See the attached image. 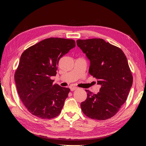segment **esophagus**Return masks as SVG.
<instances>
[{"mask_svg": "<svg viewBox=\"0 0 146 146\" xmlns=\"http://www.w3.org/2000/svg\"><path fill=\"white\" fill-rule=\"evenodd\" d=\"M77 89H78V87H76V86H72V87L70 88L71 91H72V92L76 90H77Z\"/></svg>", "mask_w": 146, "mask_h": 146, "instance_id": "esophagus-1", "label": "esophagus"}]
</instances>
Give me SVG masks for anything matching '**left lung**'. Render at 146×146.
I'll use <instances>...</instances> for the list:
<instances>
[{
    "label": "left lung",
    "mask_w": 146,
    "mask_h": 146,
    "mask_svg": "<svg viewBox=\"0 0 146 146\" xmlns=\"http://www.w3.org/2000/svg\"><path fill=\"white\" fill-rule=\"evenodd\" d=\"M76 44L90 61L89 73L101 85L97 94L85 90L87 97L82 102V110L92 119H110L125 103L132 85L133 76L125 55L103 39H78Z\"/></svg>",
    "instance_id": "left-lung-1"
}]
</instances>
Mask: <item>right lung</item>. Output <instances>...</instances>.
<instances>
[{"mask_svg": "<svg viewBox=\"0 0 146 146\" xmlns=\"http://www.w3.org/2000/svg\"><path fill=\"white\" fill-rule=\"evenodd\" d=\"M73 39L49 38L26 49L22 54L14 79L19 96L33 115L43 119L57 117L70 88L53 85L60 58L75 47Z\"/></svg>", "mask_w": 146, "mask_h": 146, "instance_id": "add662e5", "label": "right lung"}]
</instances>
